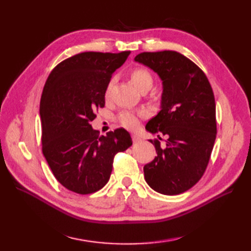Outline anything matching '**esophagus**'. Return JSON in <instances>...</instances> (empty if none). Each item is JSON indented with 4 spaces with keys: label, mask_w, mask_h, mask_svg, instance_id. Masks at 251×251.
I'll return each mask as SVG.
<instances>
[{
    "label": "esophagus",
    "mask_w": 251,
    "mask_h": 251,
    "mask_svg": "<svg viewBox=\"0 0 251 251\" xmlns=\"http://www.w3.org/2000/svg\"><path fill=\"white\" fill-rule=\"evenodd\" d=\"M131 139H132V141L134 142H139V141H141V138L138 136V135H136V134H134V135H131Z\"/></svg>",
    "instance_id": "1"
}]
</instances>
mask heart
<instances>
[{"label": "heart", "instance_id": "b5f03b06", "mask_svg": "<svg viewBox=\"0 0 251 251\" xmlns=\"http://www.w3.org/2000/svg\"><path fill=\"white\" fill-rule=\"evenodd\" d=\"M130 78L131 82L134 83L135 86L139 89H150L153 86V76L152 74L149 72L145 68H134L130 71ZM112 86V81L109 82L108 86L105 89V95H108L109 90ZM143 116L142 112H134V111H123L120 113L117 120H119L120 124L124 126L125 128L134 129L138 126V121L139 117Z\"/></svg>", "mask_w": 251, "mask_h": 251}]
</instances>
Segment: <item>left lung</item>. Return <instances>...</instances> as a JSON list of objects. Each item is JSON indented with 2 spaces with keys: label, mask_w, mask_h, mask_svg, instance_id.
I'll list each match as a JSON object with an SVG mask.
<instances>
[{
  "label": "left lung",
  "mask_w": 251,
  "mask_h": 251,
  "mask_svg": "<svg viewBox=\"0 0 251 251\" xmlns=\"http://www.w3.org/2000/svg\"><path fill=\"white\" fill-rule=\"evenodd\" d=\"M135 60L151 68L163 81L162 110L146 129L166 135L165 147L150 140L157 156L145 165L147 183L165 195L188 191L202 177L217 135L216 102L206 74L175 50L145 51Z\"/></svg>",
  "instance_id": "left-lung-1"
}]
</instances>
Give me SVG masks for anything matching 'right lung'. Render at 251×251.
I'll use <instances>...</instances> for the list:
<instances>
[{
	"instance_id": "add662e5",
	"label": "right lung",
	"mask_w": 251,
	"mask_h": 251,
	"mask_svg": "<svg viewBox=\"0 0 251 251\" xmlns=\"http://www.w3.org/2000/svg\"><path fill=\"white\" fill-rule=\"evenodd\" d=\"M130 51H85L52 69L40 102L42 151L59 183L77 194H92L110 179L115 154L132 145L119 128L99 137L90 122L104 106L112 74Z\"/></svg>"
}]
</instances>
